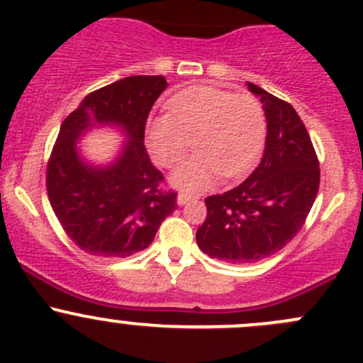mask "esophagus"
<instances>
[{
    "label": "esophagus",
    "instance_id": "1",
    "mask_svg": "<svg viewBox=\"0 0 363 363\" xmlns=\"http://www.w3.org/2000/svg\"><path fill=\"white\" fill-rule=\"evenodd\" d=\"M196 199H199V196H191V195H188V193H179L177 203L179 205H184V203L191 202V200H196Z\"/></svg>",
    "mask_w": 363,
    "mask_h": 363
}]
</instances>
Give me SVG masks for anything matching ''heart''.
<instances>
[{
    "label": "heart",
    "instance_id": "obj_1",
    "mask_svg": "<svg viewBox=\"0 0 363 363\" xmlns=\"http://www.w3.org/2000/svg\"><path fill=\"white\" fill-rule=\"evenodd\" d=\"M168 113L149 119L145 142L152 160L163 168L193 156L174 174V182L189 191L240 179L258 163L267 137L262 104L251 94H233L214 86H193L168 100Z\"/></svg>",
    "mask_w": 363,
    "mask_h": 363
}]
</instances>
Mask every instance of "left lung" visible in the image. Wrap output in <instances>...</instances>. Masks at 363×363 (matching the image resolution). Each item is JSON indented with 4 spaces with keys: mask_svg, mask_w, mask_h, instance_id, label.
<instances>
[{
    "mask_svg": "<svg viewBox=\"0 0 363 363\" xmlns=\"http://www.w3.org/2000/svg\"><path fill=\"white\" fill-rule=\"evenodd\" d=\"M262 96L265 152L237 188L205 199L207 218L196 244L211 258L255 263L276 255L298 233L320 188V161L302 119L288 101L247 82Z\"/></svg>",
    "mask_w": 363,
    "mask_h": 363,
    "instance_id": "left-lung-1",
    "label": "left lung"
}]
</instances>
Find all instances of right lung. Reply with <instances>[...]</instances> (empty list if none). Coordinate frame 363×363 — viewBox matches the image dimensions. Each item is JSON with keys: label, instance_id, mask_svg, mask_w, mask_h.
I'll use <instances>...</instances> for the list:
<instances>
[{"label": "right lung", "instance_id": "add662e5", "mask_svg": "<svg viewBox=\"0 0 363 363\" xmlns=\"http://www.w3.org/2000/svg\"><path fill=\"white\" fill-rule=\"evenodd\" d=\"M163 75H133L87 94L61 124L47 163V195L67 235L82 251L126 258L144 251L177 207L144 145L152 105L167 89ZM93 123H117L128 144L111 167L84 164L76 138Z\"/></svg>", "mask_w": 363, "mask_h": 363}]
</instances>
